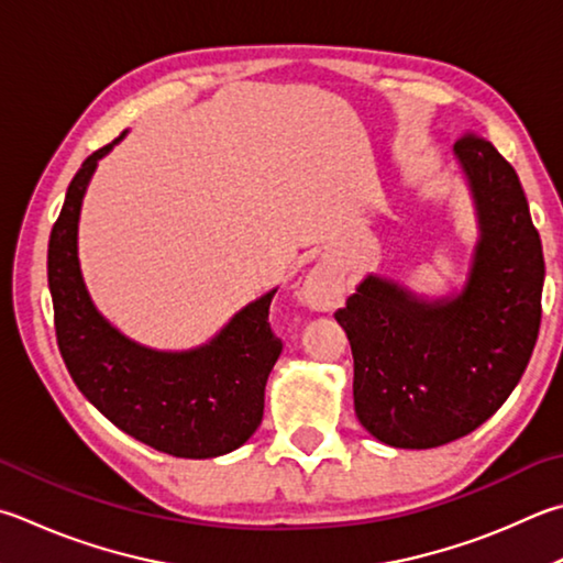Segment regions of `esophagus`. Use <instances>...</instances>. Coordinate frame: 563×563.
Segmentation results:
<instances>
[{
	"label": "esophagus",
	"mask_w": 563,
	"mask_h": 563,
	"mask_svg": "<svg viewBox=\"0 0 563 563\" xmlns=\"http://www.w3.org/2000/svg\"><path fill=\"white\" fill-rule=\"evenodd\" d=\"M300 292L310 310L327 312L342 302L344 285L340 275H336L332 268H327V265H314V268L305 275Z\"/></svg>",
	"instance_id": "34e87169"
}]
</instances>
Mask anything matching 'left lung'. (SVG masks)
<instances>
[{"label":"left lung","instance_id":"left-lung-1","mask_svg":"<svg viewBox=\"0 0 563 563\" xmlns=\"http://www.w3.org/2000/svg\"><path fill=\"white\" fill-rule=\"evenodd\" d=\"M455 157L479 241L465 288L421 300L366 275L334 320L354 356V411L394 448H438L483 426L522 379L541 324L544 253L515 167L465 132Z\"/></svg>","mask_w":563,"mask_h":563}]
</instances>
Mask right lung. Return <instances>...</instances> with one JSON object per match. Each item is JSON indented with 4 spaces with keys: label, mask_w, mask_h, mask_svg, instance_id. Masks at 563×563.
Wrapping results in <instances>:
<instances>
[{
    "label": "right lung",
    "mask_w": 563,
    "mask_h": 563,
    "mask_svg": "<svg viewBox=\"0 0 563 563\" xmlns=\"http://www.w3.org/2000/svg\"><path fill=\"white\" fill-rule=\"evenodd\" d=\"M96 150L70 179L48 239V290L60 356L70 379L120 431L175 457L236 451L263 418L265 382L283 342L268 322L275 290L246 305L209 344L155 352L120 334L96 310L78 265L80 203L100 157Z\"/></svg>",
    "instance_id": "right-lung-1"
}]
</instances>
